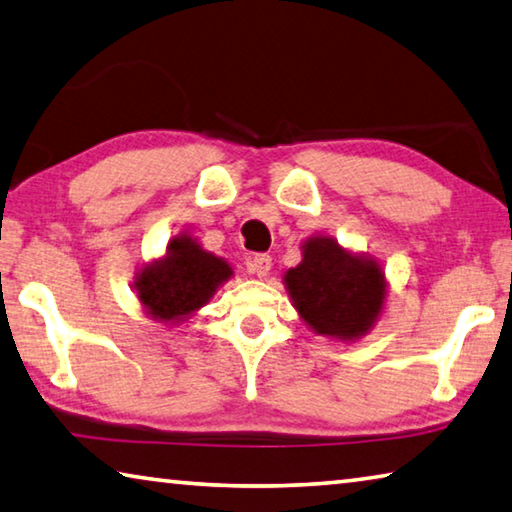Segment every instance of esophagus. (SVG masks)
<instances>
[{
    "mask_svg": "<svg viewBox=\"0 0 512 512\" xmlns=\"http://www.w3.org/2000/svg\"><path fill=\"white\" fill-rule=\"evenodd\" d=\"M249 270H251V274H256L258 279H265V276L270 274V270H272V256L270 254H256L249 261Z\"/></svg>",
    "mask_w": 512,
    "mask_h": 512,
    "instance_id": "obj_1",
    "label": "esophagus"
}]
</instances>
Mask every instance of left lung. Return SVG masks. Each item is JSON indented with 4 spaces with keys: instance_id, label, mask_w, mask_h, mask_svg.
<instances>
[{
    "instance_id": "obj_1",
    "label": "left lung",
    "mask_w": 512,
    "mask_h": 512,
    "mask_svg": "<svg viewBox=\"0 0 512 512\" xmlns=\"http://www.w3.org/2000/svg\"><path fill=\"white\" fill-rule=\"evenodd\" d=\"M285 288L315 333L344 342L369 333L387 299L382 267L328 236L306 240L303 261L285 274Z\"/></svg>"
}]
</instances>
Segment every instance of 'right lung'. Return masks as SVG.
<instances>
[{"instance_id":"add662e5","label":"right lung","mask_w":512,"mask_h":512,"mask_svg":"<svg viewBox=\"0 0 512 512\" xmlns=\"http://www.w3.org/2000/svg\"><path fill=\"white\" fill-rule=\"evenodd\" d=\"M231 274L224 258L213 256L182 233L168 242L164 258L141 267L134 290L152 319L173 326L209 303Z\"/></svg>"}]
</instances>
